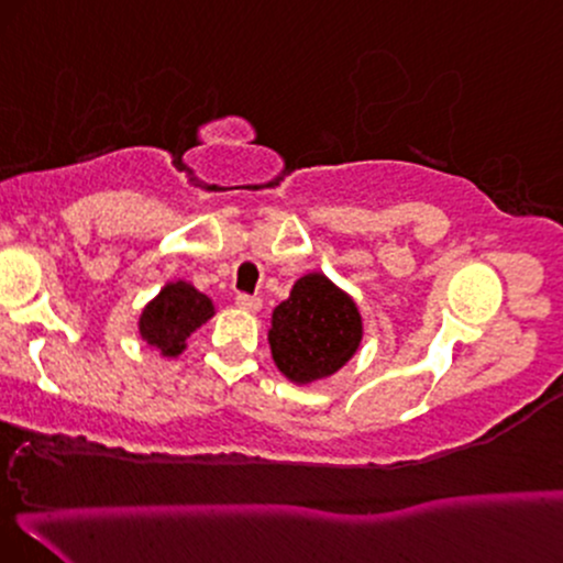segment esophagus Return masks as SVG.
I'll return each mask as SVG.
<instances>
[{"mask_svg":"<svg viewBox=\"0 0 563 563\" xmlns=\"http://www.w3.org/2000/svg\"><path fill=\"white\" fill-rule=\"evenodd\" d=\"M263 300L261 297H250V295H238V308L245 310V313H258Z\"/></svg>","mask_w":563,"mask_h":563,"instance_id":"obj_1","label":"esophagus"}]
</instances>
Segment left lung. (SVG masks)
Instances as JSON below:
<instances>
[{
	"label": "left lung",
	"mask_w": 563,
	"mask_h": 563,
	"mask_svg": "<svg viewBox=\"0 0 563 563\" xmlns=\"http://www.w3.org/2000/svg\"><path fill=\"white\" fill-rule=\"evenodd\" d=\"M363 334V316L352 295L321 271H310L271 313L268 346L284 378L310 386L342 371Z\"/></svg>",
	"instance_id": "left-lung-1"
}]
</instances>
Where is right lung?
<instances>
[{
	"label": "right lung",
	"mask_w": 563,
	"mask_h": 563,
	"mask_svg": "<svg viewBox=\"0 0 563 563\" xmlns=\"http://www.w3.org/2000/svg\"><path fill=\"white\" fill-rule=\"evenodd\" d=\"M217 316V305L190 282H166L137 318V334L162 357H179L200 325Z\"/></svg>",
	"instance_id": "obj_1"
}]
</instances>
